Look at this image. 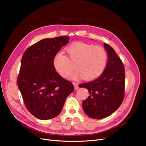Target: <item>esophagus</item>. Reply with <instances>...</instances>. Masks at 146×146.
Returning a JSON list of instances; mask_svg holds the SVG:
<instances>
[{
  "mask_svg": "<svg viewBox=\"0 0 146 146\" xmlns=\"http://www.w3.org/2000/svg\"><path fill=\"white\" fill-rule=\"evenodd\" d=\"M73 84H74V86L75 89H77L78 88V84H77V83L74 82V83H73Z\"/></svg>",
  "mask_w": 146,
  "mask_h": 146,
  "instance_id": "esophagus-1",
  "label": "esophagus"
}]
</instances>
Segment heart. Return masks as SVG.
<instances>
[{
	"label": "heart",
	"instance_id": "b5f03b06",
	"mask_svg": "<svg viewBox=\"0 0 146 146\" xmlns=\"http://www.w3.org/2000/svg\"><path fill=\"white\" fill-rule=\"evenodd\" d=\"M68 57L62 52H58L53 58L54 66L57 71L65 78L69 77L75 69L78 71L72 78L83 77L92 80L100 76L104 72L108 62L106 51L102 46L81 42H74L66 48Z\"/></svg>",
	"mask_w": 146,
	"mask_h": 146
}]
</instances>
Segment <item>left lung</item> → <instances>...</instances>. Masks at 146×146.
Instances as JSON below:
<instances>
[{"label":"left lung","mask_w":146,"mask_h":146,"mask_svg":"<svg viewBox=\"0 0 146 146\" xmlns=\"http://www.w3.org/2000/svg\"><path fill=\"white\" fill-rule=\"evenodd\" d=\"M104 48L108 56L104 72L94 81L78 86L86 88L90 95L82 103L83 110L90 118L97 119L112 114L121 104L124 95L123 62L109 44L104 43Z\"/></svg>","instance_id":"left-lung-1"}]
</instances>
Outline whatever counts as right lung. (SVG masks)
<instances>
[{
	"instance_id": "1",
	"label": "right lung",
	"mask_w": 146,
	"mask_h": 146,
	"mask_svg": "<svg viewBox=\"0 0 146 146\" xmlns=\"http://www.w3.org/2000/svg\"><path fill=\"white\" fill-rule=\"evenodd\" d=\"M69 37L44 38L29 47L21 60L17 85L29 112L42 120L55 118L74 89L56 71L53 58Z\"/></svg>"
}]
</instances>
